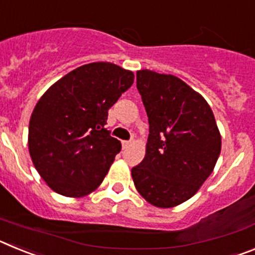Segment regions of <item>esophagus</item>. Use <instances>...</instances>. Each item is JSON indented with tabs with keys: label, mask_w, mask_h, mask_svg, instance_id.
I'll return each mask as SVG.
<instances>
[{
	"label": "esophagus",
	"mask_w": 255,
	"mask_h": 255,
	"mask_svg": "<svg viewBox=\"0 0 255 255\" xmlns=\"http://www.w3.org/2000/svg\"><path fill=\"white\" fill-rule=\"evenodd\" d=\"M131 144V140H123L121 141V145H123V149H126Z\"/></svg>",
	"instance_id": "1"
}]
</instances>
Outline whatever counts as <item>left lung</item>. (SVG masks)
I'll list each match as a JSON object with an SVG mask.
<instances>
[{"label": "left lung", "instance_id": "1", "mask_svg": "<svg viewBox=\"0 0 255 255\" xmlns=\"http://www.w3.org/2000/svg\"><path fill=\"white\" fill-rule=\"evenodd\" d=\"M136 88L149 136L131 176L147 202L170 208L190 199L208 179L220 157L221 135L208 103L181 79L140 70Z\"/></svg>", "mask_w": 255, "mask_h": 255}]
</instances>
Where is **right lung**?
<instances>
[{
  "label": "right lung",
  "mask_w": 255,
  "mask_h": 255,
  "mask_svg": "<svg viewBox=\"0 0 255 255\" xmlns=\"http://www.w3.org/2000/svg\"><path fill=\"white\" fill-rule=\"evenodd\" d=\"M134 74L110 62L83 65L42 96L29 123V152L42 179L65 197H83L107 175L121 143L106 128L108 110Z\"/></svg>",
  "instance_id": "right-lung-1"
}]
</instances>
